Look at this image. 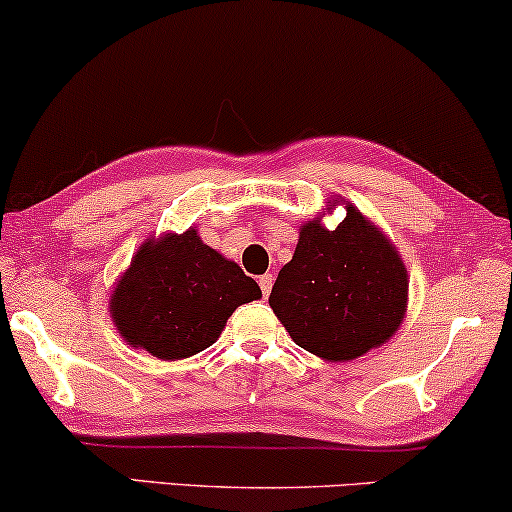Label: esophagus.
<instances>
[{
    "label": "esophagus",
    "instance_id": "esophagus-1",
    "mask_svg": "<svg viewBox=\"0 0 512 512\" xmlns=\"http://www.w3.org/2000/svg\"><path fill=\"white\" fill-rule=\"evenodd\" d=\"M272 282H275V277H272L270 272H265V275L258 277V287H261V291H263V296H265V298L270 296V291H272Z\"/></svg>",
    "mask_w": 512,
    "mask_h": 512
}]
</instances>
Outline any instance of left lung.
<instances>
[{"mask_svg": "<svg viewBox=\"0 0 512 512\" xmlns=\"http://www.w3.org/2000/svg\"><path fill=\"white\" fill-rule=\"evenodd\" d=\"M407 289V270L393 244L348 204L334 230L320 221L303 225L294 258L272 287L270 308L296 345L345 362L395 334Z\"/></svg>", "mask_w": 512, "mask_h": 512, "instance_id": "8db88e82", "label": "left lung"}]
</instances>
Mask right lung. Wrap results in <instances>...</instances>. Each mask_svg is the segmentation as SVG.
<instances>
[{
  "label": "right lung",
  "instance_id": "add662e5",
  "mask_svg": "<svg viewBox=\"0 0 512 512\" xmlns=\"http://www.w3.org/2000/svg\"><path fill=\"white\" fill-rule=\"evenodd\" d=\"M256 298L258 284L190 228L138 249L110 310L126 343L159 360H183L209 348L228 317Z\"/></svg>",
  "mask_w": 512,
  "mask_h": 512
}]
</instances>
